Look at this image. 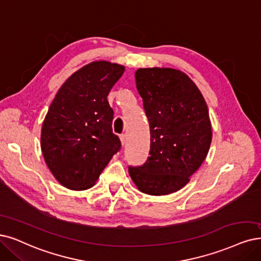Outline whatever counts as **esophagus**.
<instances>
[{"mask_svg": "<svg viewBox=\"0 0 261 261\" xmlns=\"http://www.w3.org/2000/svg\"><path fill=\"white\" fill-rule=\"evenodd\" d=\"M120 141H121L122 145H124L125 142H127V136H125V134H121V136H120Z\"/></svg>", "mask_w": 261, "mask_h": 261, "instance_id": "1", "label": "esophagus"}]
</instances>
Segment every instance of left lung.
I'll return each mask as SVG.
<instances>
[{"label":"left lung","mask_w":261,"mask_h":261,"mask_svg":"<svg viewBox=\"0 0 261 261\" xmlns=\"http://www.w3.org/2000/svg\"><path fill=\"white\" fill-rule=\"evenodd\" d=\"M150 129L149 157L129 167L140 191L165 196L184 187L207 156L212 128L207 105L189 77L170 67L136 72Z\"/></svg>","instance_id":"8db88e82"}]
</instances>
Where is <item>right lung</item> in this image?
Listing matches in <instances>:
<instances>
[{"instance_id":"add662e5","label":"right lung","mask_w":261,"mask_h":261,"mask_svg":"<svg viewBox=\"0 0 261 261\" xmlns=\"http://www.w3.org/2000/svg\"><path fill=\"white\" fill-rule=\"evenodd\" d=\"M123 72L124 66L117 63L94 61L72 74L57 92L43 122L41 147L62 186L92 187L119 151L108 95Z\"/></svg>"}]
</instances>
